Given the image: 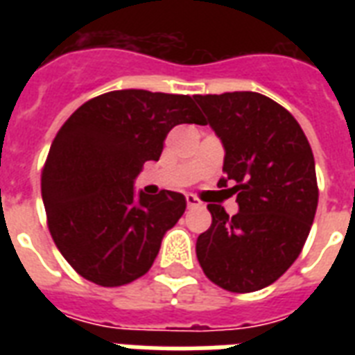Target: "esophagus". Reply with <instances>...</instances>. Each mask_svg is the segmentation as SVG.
<instances>
[{"label":"esophagus","mask_w":355,"mask_h":355,"mask_svg":"<svg viewBox=\"0 0 355 355\" xmlns=\"http://www.w3.org/2000/svg\"><path fill=\"white\" fill-rule=\"evenodd\" d=\"M186 202H188V208H199L200 206V200L195 195H186Z\"/></svg>","instance_id":"34e87169"}]
</instances>
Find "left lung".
I'll return each instance as SVG.
<instances>
[{"label": "left lung", "mask_w": 355, "mask_h": 355, "mask_svg": "<svg viewBox=\"0 0 355 355\" xmlns=\"http://www.w3.org/2000/svg\"><path fill=\"white\" fill-rule=\"evenodd\" d=\"M225 147V178L239 211L208 205L211 227L197 239V259L216 286L252 293L276 282L302 252L319 188L315 160L298 121L256 92L195 96Z\"/></svg>", "instance_id": "1"}]
</instances>
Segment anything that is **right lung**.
<instances>
[{
    "label": "right lung",
    "instance_id": "1",
    "mask_svg": "<svg viewBox=\"0 0 355 355\" xmlns=\"http://www.w3.org/2000/svg\"><path fill=\"white\" fill-rule=\"evenodd\" d=\"M180 123H205L193 97L116 90L60 127L42 169V199L53 241L83 278L119 287L150 269L186 199L167 189L136 195L132 184Z\"/></svg>",
    "mask_w": 355,
    "mask_h": 355
}]
</instances>
